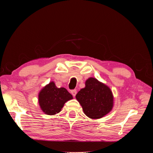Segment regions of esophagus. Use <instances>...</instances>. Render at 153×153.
<instances>
[{
  "label": "esophagus",
  "mask_w": 153,
  "mask_h": 153,
  "mask_svg": "<svg viewBox=\"0 0 153 153\" xmlns=\"http://www.w3.org/2000/svg\"><path fill=\"white\" fill-rule=\"evenodd\" d=\"M76 89H74V90H72L71 91V94L73 96H76Z\"/></svg>",
  "instance_id": "1"
}]
</instances>
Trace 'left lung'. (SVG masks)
Masks as SVG:
<instances>
[{"label":"left lung","instance_id":"1","mask_svg":"<svg viewBox=\"0 0 153 153\" xmlns=\"http://www.w3.org/2000/svg\"><path fill=\"white\" fill-rule=\"evenodd\" d=\"M84 114L91 119H100L112 110L114 97L110 88L94 78L85 82V87L76 95Z\"/></svg>","mask_w":153,"mask_h":153}]
</instances>
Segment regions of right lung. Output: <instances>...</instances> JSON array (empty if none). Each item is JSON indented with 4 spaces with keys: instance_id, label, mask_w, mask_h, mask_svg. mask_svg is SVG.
<instances>
[{
    "instance_id": "obj_1",
    "label": "right lung",
    "mask_w": 153,
    "mask_h": 153,
    "mask_svg": "<svg viewBox=\"0 0 153 153\" xmlns=\"http://www.w3.org/2000/svg\"><path fill=\"white\" fill-rule=\"evenodd\" d=\"M71 99L73 96L65 88L57 87L53 82L44 87L38 95L40 108L47 115L60 112L64 103Z\"/></svg>"
}]
</instances>
